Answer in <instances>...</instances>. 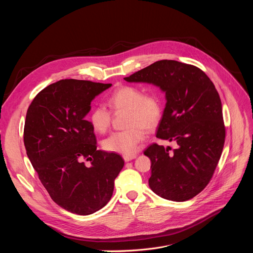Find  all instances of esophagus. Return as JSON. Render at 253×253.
Listing matches in <instances>:
<instances>
[{
    "label": "esophagus",
    "mask_w": 253,
    "mask_h": 253,
    "mask_svg": "<svg viewBox=\"0 0 253 253\" xmlns=\"http://www.w3.org/2000/svg\"><path fill=\"white\" fill-rule=\"evenodd\" d=\"M136 157H137L136 154H133V155H124V156H123V158H124V160H125L126 162H129V161L135 159Z\"/></svg>",
    "instance_id": "esophagus-1"
}]
</instances>
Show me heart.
I'll list each match as a JSON object with an SVG mask.
<instances>
[{
    "instance_id": "obj_1",
    "label": "heart",
    "mask_w": 253,
    "mask_h": 253,
    "mask_svg": "<svg viewBox=\"0 0 253 253\" xmlns=\"http://www.w3.org/2000/svg\"><path fill=\"white\" fill-rule=\"evenodd\" d=\"M115 111H128L126 127L128 129L111 134L103 140V148L109 152L133 155L138 144L145 138V130L154 129L162 117V100L156 92L144 94L134 86H122L116 89L108 100ZM89 121L98 133H105L110 127L111 113L105 106L98 105L90 113Z\"/></svg>"
}]
</instances>
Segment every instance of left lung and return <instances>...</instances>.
Segmentation results:
<instances>
[{
  "instance_id": "left-lung-1",
  "label": "left lung",
  "mask_w": 253,
  "mask_h": 253,
  "mask_svg": "<svg viewBox=\"0 0 253 253\" xmlns=\"http://www.w3.org/2000/svg\"><path fill=\"white\" fill-rule=\"evenodd\" d=\"M165 93L157 138L175 141L177 149L152 144L149 186L160 197L186 201L200 193L218 164L225 140L222 105L214 84L199 68L174 60L157 61L129 77Z\"/></svg>"
}]
</instances>
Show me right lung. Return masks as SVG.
I'll list each match as a JSON object with an SVG mask.
<instances>
[{"label":"right lung","instance_id":"1","mask_svg":"<svg viewBox=\"0 0 253 253\" xmlns=\"http://www.w3.org/2000/svg\"><path fill=\"white\" fill-rule=\"evenodd\" d=\"M111 86L60 80L36 96L27 111V155L53 201L78 215L109 202L124 166L119 154L97 150L94 129L85 118L94 98Z\"/></svg>","mask_w":253,"mask_h":253}]
</instances>
